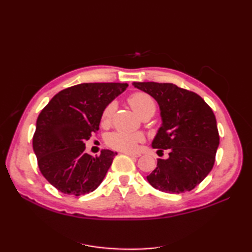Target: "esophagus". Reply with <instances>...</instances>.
<instances>
[{
  "label": "esophagus",
  "mask_w": 252,
  "mask_h": 252,
  "mask_svg": "<svg viewBox=\"0 0 252 252\" xmlns=\"http://www.w3.org/2000/svg\"><path fill=\"white\" fill-rule=\"evenodd\" d=\"M123 154L129 155V156H131V157H136V158L141 156L140 153H135V152H123Z\"/></svg>",
  "instance_id": "esophagus-1"
}]
</instances>
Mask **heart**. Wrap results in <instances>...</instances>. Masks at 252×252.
<instances>
[{"mask_svg": "<svg viewBox=\"0 0 252 252\" xmlns=\"http://www.w3.org/2000/svg\"><path fill=\"white\" fill-rule=\"evenodd\" d=\"M129 104L138 115L143 116L147 112H155L156 103L151 95L145 92H135L129 96ZM116 110V103L111 101L101 111L100 122L101 125H108L112 115ZM144 141L142 133H125V132H112L106 136V144L110 148L121 152H132L137 147L138 143Z\"/></svg>", "mask_w": 252, "mask_h": 252, "instance_id": "1", "label": "heart"}]
</instances>
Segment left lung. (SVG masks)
I'll return each mask as SVG.
<instances>
[{
    "label": "left lung",
    "mask_w": 252,
    "mask_h": 252,
    "mask_svg": "<svg viewBox=\"0 0 252 252\" xmlns=\"http://www.w3.org/2000/svg\"><path fill=\"white\" fill-rule=\"evenodd\" d=\"M135 88L157 100L162 125L152 143L167 159L147 175L154 189L170 194L189 191L210 173L220 136L216 116L199 95L172 83L134 82Z\"/></svg>",
    "instance_id": "left-lung-1"
}]
</instances>
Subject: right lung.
I'll return each mask as SVG.
<instances>
[{"mask_svg": "<svg viewBox=\"0 0 252 252\" xmlns=\"http://www.w3.org/2000/svg\"><path fill=\"white\" fill-rule=\"evenodd\" d=\"M127 83H81L61 91L40 112L32 146L42 175L63 192L81 196L103 182L117 153L99 156L84 153L85 144L99 129L105 107Z\"/></svg>", "mask_w": 252, "mask_h": 252, "instance_id": "add662e5", "label": "right lung"}]
</instances>
